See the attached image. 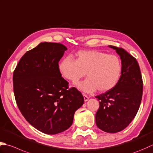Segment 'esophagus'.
Listing matches in <instances>:
<instances>
[{"label":"esophagus","instance_id":"34e87169","mask_svg":"<svg viewBox=\"0 0 153 153\" xmlns=\"http://www.w3.org/2000/svg\"><path fill=\"white\" fill-rule=\"evenodd\" d=\"M83 98H84V101H88V100H89V97H88V96H87V95H86L85 94H83Z\"/></svg>","mask_w":153,"mask_h":153}]
</instances>
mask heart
<instances>
[{
	"label": "heart",
	"mask_w": 153,
	"mask_h": 153,
	"mask_svg": "<svg viewBox=\"0 0 153 153\" xmlns=\"http://www.w3.org/2000/svg\"><path fill=\"white\" fill-rule=\"evenodd\" d=\"M59 70L65 78L74 83L85 76L88 78L77 83L84 92L108 91L117 84L122 72V63L117 56L97 50H82L76 59L65 57L59 64Z\"/></svg>",
	"instance_id": "1"
}]
</instances>
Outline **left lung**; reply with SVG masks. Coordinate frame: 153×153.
<instances>
[{
    "label": "left lung",
    "mask_w": 153,
    "mask_h": 153,
    "mask_svg": "<svg viewBox=\"0 0 153 153\" xmlns=\"http://www.w3.org/2000/svg\"><path fill=\"white\" fill-rule=\"evenodd\" d=\"M109 46L120 56L121 76L115 88L95 97L100 101L95 123L101 130L115 133L126 128L137 115L142 100L143 83L137 59L121 48Z\"/></svg>",
    "instance_id": "obj_1"
}]
</instances>
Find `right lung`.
<instances>
[{
	"label": "right lung",
	"instance_id": "1",
	"mask_svg": "<svg viewBox=\"0 0 153 153\" xmlns=\"http://www.w3.org/2000/svg\"><path fill=\"white\" fill-rule=\"evenodd\" d=\"M65 50L62 44L42 42L25 53L13 73L15 100L21 113L32 126L48 134L68 129L84 102L82 93L69 88L59 70Z\"/></svg>",
	"mask_w": 153,
	"mask_h": 153
}]
</instances>
